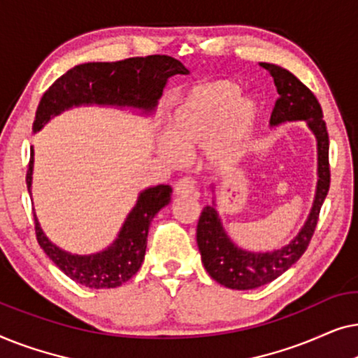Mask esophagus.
I'll return each instance as SVG.
<instances>
[{"instance_id": "1", "label": "esophagus", "mask_w": 358, "mask_h": 358, "mask_svg": "<svg viewBox=\"0 0 358 358\" xmlns=\"http://www.w3.org/2000/svg\"><path fill=\"white\" fill-rule=\"evenodd\" d=\"M195 192H197V185H195V182L190 178L179 179L174 185V194L176 195H190V194H195Z\"/></svg>"}]
</instances>
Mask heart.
Masks as SVG:
<instances>
[{
  "instance_id": "obj_1",
  "label": "heart",
  "mask_w": 358,
  "mask_h": 358,
  "mask_svg": "<svg viewBox=\"0 0 358 358\" xmlns=\"http://www.w3.org/2000/svg\"><path fill=\"white\" fill-rule=\"evenodd\" d=\"M257 115V104L241 97V86L215 81L197 86L179 102L169 122V138L161 155L178 164L180 155L208 150L215 166H231L246 151Z\"/></svg>"
}]
</instances>
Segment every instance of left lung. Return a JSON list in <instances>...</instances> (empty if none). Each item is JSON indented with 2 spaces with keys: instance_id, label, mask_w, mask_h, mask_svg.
Here are the masks:
<instances>
[{
  "instance_id": "left-lung-1",
  "label": "left lung",
  "mask_w": 358,
  "mask_h": 358,
  "mask_svg": "<svg viewBox=\"0 0 358 358\" xmlns=\"http://www.w3.org/2000/svg\"><path fill=\"white\" fill-rule=\"evenodd\" d=\"M261 66L271 73L278 92V99L271 115V125L305 120L316 136L317 185L315 202L305 227L290 244L272 252H249L238 248L224 233L217 208L213 205H207L203 208L197 224V244L202 254L203 267L213 280L233 290H252L271 283L305 254L315 234L322 202L329 192L331 184L329 135L316 96L285 68L272 63H261Z\"/></svg>"
}]
</instances>
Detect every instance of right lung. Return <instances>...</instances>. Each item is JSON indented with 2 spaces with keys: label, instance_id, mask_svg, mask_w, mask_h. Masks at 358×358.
<instances>
[{
  "label": "right lung",
  "instance_id": "1",
  "mask_svg": "<svg viewBox=\"0 0 358 358\" xmlns=\"http://www.w3.org/2000/svg\"><path fill=\"white\" fill-rule=\"evenodd\" d=\"M189 70L179 60L168 55L134 57L120 62L83 63L58 78L38 102L34 131L41 130L50 117L81 104L135 107L151 112L163 94L168 78L187 75ZM34 168V148L26 174L31 192ZM171 185L159 184L138 195L136 205L127 217L119 238L106 251L78 256L62 251L48 241L37 217L36 236L43 252L60 271L81 285L90 288H115L130 280L138 272L145 259L146 238L151 220L171 202Z\"/></svg>",
  "mask_w": 358,
  "mask_h": 358
}]
</instances>
